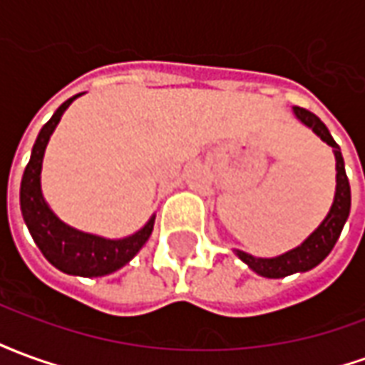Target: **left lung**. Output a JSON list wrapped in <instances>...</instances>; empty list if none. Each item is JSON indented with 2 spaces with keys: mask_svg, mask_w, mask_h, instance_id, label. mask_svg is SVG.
Segmentation results:
<instances>
[{
  "mask_svg": "<svg viewBox=\"0 0 365 365\" xmlns=\"http://www.w3.org/2000/svg\"><path fill=\"white\" fill-rule=\"evenodd\" d=\"M293 115L299 123H303L307 128H311L314 135L321 138L322 143H327L334 152V160H336V190H334V199L327 217L317 229L309 235V237L295 248H291L287 252L274 256V258H258L252 254L242 252V250H235L240 260L245 262L248 268L256 272L262 277H269V279H277V277H285V275L299 274V272H309L314 266H319L330 250L336 245L340 232L344 229V222L348 221L350 215V183H348V175L344 170V158L340 146L334 143V138L329 133L327 125L322 123L314 113L307 111L303 107H293Z\"/></svg>",
  "mask_w": 365,
  "mask_h": 365,
  "instance_id": "1",
  "label": "left lung"
}]
</instances>
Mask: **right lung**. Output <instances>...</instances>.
<instances>
[{
	"mask_svg": "<svg viewBox=\"0 0 365 365\" xmlns=\"http://www.w3.org/2000/svg\"><path fill=\"white\" fill-rule=\"evenodd\" d=\"M80 96L82 93L70 97L68 101L60 105L51 120L41 128V133L36 136L33 150H31V160L21 180V213L35 245L54 268L68 275L101 277L127 266L128 262L140 252V248L150 238L156 215H152L143 229H138L128 237L105 238L70 227L62 219H58V215L46 203L43 187H41L44 150L54 128L58 127L64 111Z\"/></svg>",
	"mask_w": 365,
	"mask_h": 365,
	"instance_id": "obj_1",
	"label": "right lung"
}]
</instances>
